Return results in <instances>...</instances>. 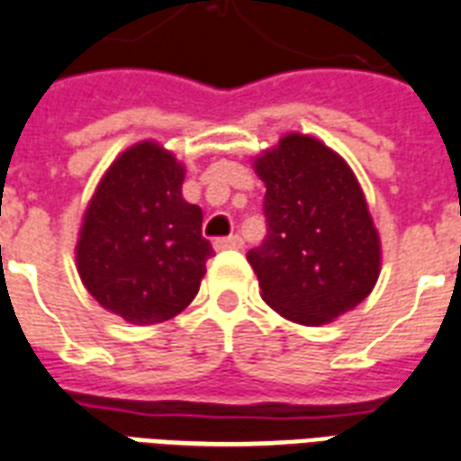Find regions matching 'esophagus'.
I'll return each instance as SVG.
<instances>
[{
	"label": "esophagus",
	"mask_w": 461,
	"mask_h": 461,
	"mask_svg": "<svg viewBox=\"0 0 461 461\" xmlns=\"http://www.w3.org/2000/svg\"><path fill=\"white\" fill-rule=\"evenodd\" d=\"M241 239L239 237H222V239H215L212 246H215V251H227V249H241Z\"/></svg>",
	"instance_id": "obj_1"
}]
</instances>
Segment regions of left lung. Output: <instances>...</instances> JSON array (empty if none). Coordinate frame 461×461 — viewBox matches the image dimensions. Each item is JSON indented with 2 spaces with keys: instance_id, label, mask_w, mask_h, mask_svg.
<instances>
[{
  "instance_id": "obj_1",
  "label": "left lung",
  "mask_w": 461,
  "mask_h": 461,
  "mask_svg": "<svg viewBox=\"0 0 461 461\" xmlns=\"http://www.w3.org/2000/svg\"><path fill=\"white\" fill-rule=\"evenodd\" d=\"M253 167L266 184L267 237L246 258L263 302L299 325L357 308L378 282L380 237L351 167L303 133H287Z\"/></svg>"
}]
</instances>
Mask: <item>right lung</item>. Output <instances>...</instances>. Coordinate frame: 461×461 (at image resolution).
<instances>
[{
    "instance_id": "obj_1",
    "label": "right lung",
    "mask_w": 461,
    "mask_h": 461,
    "mask_svg": "<svg viewBox=\"0 0 461 461\" xmlns=\"http://www.w3.org/2000/svg\"><path fill=\"white\" fill-rule=\"evenodd\" d=\"M184 165L143 140L119 155L83 215L76 266L93 299L133 325L181 313L198 294L212 246L203 210L184 201Z\"/></svg>"
}]
</instances>
